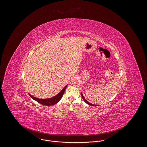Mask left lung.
<instances>
[{"mask_svg": "<svg viewBox=\"0 0 147 147\" xmlns=\"http://www.w3.org/2000/svg\"><path fill=\"white\" fill-rule=\"evenodd\" d=\"M81 96H82V98H83V100L87 103V104H88V105H90V106H98V105H94V104H92V103H90V102H88L85 98H84V96H83V95L82 94V93L81 92Z\"/></svg>", "mask_w": 147, "mask_h": 147, "instance_id": "obj_1", "label": "left lung"}]
</instances>
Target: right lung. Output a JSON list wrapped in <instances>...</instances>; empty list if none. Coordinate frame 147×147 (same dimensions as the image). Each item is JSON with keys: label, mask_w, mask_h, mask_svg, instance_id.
<instances>
[{"label": "right lung", "mask_w": 147, "mask_h": 147, "mask_svg": "<svg viewBox=\"0 0 147 147\" xmlns=\"http://www.w3.org/2000/svg\"><path fill=\"white\" fill-rule=\"evenodd\" d=\"M67 85H66L59 94H57L56 95H55L52 98H47V99H40V98H38L32 96L29 93V95L33 99H34V100L37 101V102L40 103L41 105H45V106L53 105L57 103L60 101V100L61 99V98L63 97V95L64 93V91L65 90V88H67Z\"/></svg>", "instance_id": "right-lung-1"}]
</instances>
